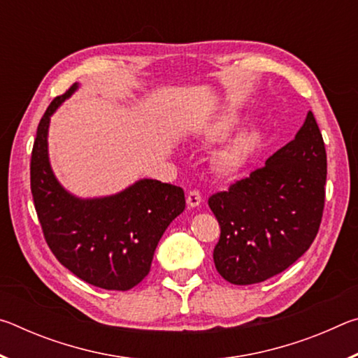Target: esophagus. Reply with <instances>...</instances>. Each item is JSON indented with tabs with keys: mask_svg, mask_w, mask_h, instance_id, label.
<instances>
[{
	"mask_svg": "<svg viewBox=\"0 0 358 358\" xmlns=\"http://www.w3.org/2000/svg\"><path fill=\"white\" fill-rule=\"evenodd\" d=\"M186 202H187V205H189V207H199V205H201V202H202V196H201V192L199 191H196V189H192V191H189L187 192V196H186Z\"/></svg>",
	"mask_w": 358,
	"mask_h": 358,
	"instance_id": "1",
	"label": "esophagus"
}]
</instances>
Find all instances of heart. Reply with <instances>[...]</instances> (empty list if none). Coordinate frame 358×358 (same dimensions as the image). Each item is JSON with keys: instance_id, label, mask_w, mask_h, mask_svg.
<instances>
[{"instance_id": "b5f03b06", "label": "heart", "mask_w": 358, "mask_h": 358, "mask_svg": "<svg viewBox=\"0 0 358 358\" xmlns=\"http://www.w3.org/2000/svg\"><path fill=\"white\" fill-rule=\"evenodd\" d=\"M240 121V115L237 110L227 108L211 118L207 126L203 128L202 136L207 138L208 142H217L222 141L224 137L229 136V132L232 131ZM256 134L250 129L240 131L237 136L230 138V141L224 145V147L217 151L215 157L216 169L221 173H235L238 169L245 164L248 156L251 155L256 145Z\"/></svg>"}]
</instances>
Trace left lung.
Returning <instances> with one entry per match:
<instances>
[{"label":"left lung","instance_id":"left-lung-1","mask_svg":"<svg viewBox=\"0 0 358 358\" xmlns=\"http://www.w3.org/2000/svg\"><path fill=\"white\" fill-rule=\"evenodd\" d=\"M327 153L313 112L294 141L265 166L208 199L221 227L213 251L224 280L246 286L281 273L319 232L325 203Z\"/></svg>","mask_w":358,"mask_h":358}]
</instances>
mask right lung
Instances as JSON below:
<instances>
[{"instance_id":"add662e5","label":"right lung","mask_w":358,"mask_h":358,"mask_svg":"<svg viewBox=\"0 0 358 358\" xmlns=\"http://www.w3.org/2000/svg\"><path fill=\"white\" fill-rule=\"evenodd\" d=\"M76 90L57 96L39 121L29 164L34 208L59 264L96 287L129 290L148 275L162 234L185 210V191L147 178L108 197L66 191L48 162L47 132L52 113Z\"/></svg>"}]
</instances>
